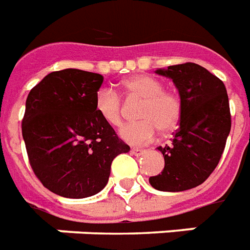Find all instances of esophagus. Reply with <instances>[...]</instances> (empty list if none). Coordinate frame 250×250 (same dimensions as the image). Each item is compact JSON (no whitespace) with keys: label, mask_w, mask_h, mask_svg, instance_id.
Instances as JSON below:
<instances>
[{"label":"esophagus","mask_w":250,"mask_h":250,"mask_svg":"<svg viewBox=\"0 0 250 250\" xmlns=\"http://www.w3.org/2000/svg\"><path fill=\"white\" fill-rule=\"evenodd\" d=\"M146 152V149H142V148H132L131 149V153L135 155V156H140V155H143Z\"/></svg>","instance_id":"1"}]
</instances>
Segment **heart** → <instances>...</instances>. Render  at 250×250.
Here are the masks:
<instances>
[{"label":"heart","instance_id":"1","mask_svg":"<svg viewBox=\"0 0 250 250\" xmlns=\"http://www.w3.org/2000/svg\"><path fill=\"white\" fill-rule=\"evenodd\" d=\"M123 90L130 97L143 99L138 112L140 120L120 128V138L127 143L146 144L155 138L159 130L169 132L176 127L182 118V98L164 88L162 81L148 75H136L123 82ZM95 110L107 125H122V99L112 88L104 87L98 91Z\"/></svg>","mask_w":250,"mask_h":250}]
</instances>
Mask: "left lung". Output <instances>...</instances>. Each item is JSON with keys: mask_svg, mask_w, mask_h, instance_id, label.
Returning a JSON list of instances; mask_svg holds the SVG:
<instances>
[{"mask_svg": "<svg viewBox=\"0 0 250 250\" xmlns=\"http://www.w3.org/2000/svg\"><path fill=\"white\" fill-rule=\"evenodd\" d=\"M156 73L175 83L183 112L171 144L158 147L164 169L149 184L159 191H187L203 184L221 159L232 125L228 94L221 79L192 62Z\"/></svg>", "mask_w": 250, "mask_h": 250, "instance_id": "1", "label": "left lung"}]
</instances>
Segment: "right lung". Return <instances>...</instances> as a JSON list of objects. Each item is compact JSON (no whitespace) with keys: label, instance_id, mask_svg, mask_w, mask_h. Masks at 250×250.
Listing matches in <instances>:
<instances>
[{"label":"right lung","instance_id":"right-lung-1","mask_svg":"<svg viewBox=\"0 0 250 250\" xmlns=\"http://www.w3.org/2000/svg\"><path fill=\"white\" fill-rule=\"evenodd\" d=\"M101 74L66 68L31 88L22 136L31 169L57 195L83 199L106 187L111 163L130 147L95 110Z\"/></svg>","mask_w":250,"mask_h":250}]
</instances>
